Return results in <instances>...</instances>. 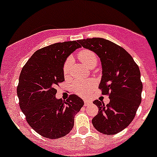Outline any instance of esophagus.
Segmentation results:
<instances>
[{
    "instance_id": "esophagus-1",
    "label": "esophagus",
    "mask_w": 157,
    "mask_h": 157,
    "mask_svg": "<svg viewBox=\"0 0 157 157\" xmlns=\"http://www.w3.org/2000/svg\"><path fill=\"white\" fill-rule=\"evenodd\" d=\"M90 104H91V101H84V105H85V106H88V105H90Z\"/></svg>"
}]
</instances>
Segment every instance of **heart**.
Wrapping results in <instances>:
<instances>
[{
  "instance_id": "heart-1",
  "label": "heart",
  "mask_w": 157,
  "mask_h": 157,
  "mask_svg": "<svg viewBox=\"0 0 157 157\" xmlns=\"http://www.w3.org/2000/svg\"><path fill=\"white\" fill-rule=\"evenodd\" d=\"M78 58L88 67L92 68L98 63V56L94 52L88 49H83L78 52ZM73 63L72 56H68L65 60L63 66V73L65 78L70 75V69ZM96 82L94 79L90 80H77L72 85V90L80 97H86L88 95L90 90L94 88Z\"/></svg>"
}]
</instances>
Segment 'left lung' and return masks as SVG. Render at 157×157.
Masks as SVG:
<instances>
[{
  "instance_id": "obj_1",
  "label": "left lung",
  "mask_w": 157,
  "mask_h": 157,
  "mask_svg": "<svg viewBox=\"0 0 157 157\" xmlns=\"http://www.w3.org/2000/svg\"><path fill=\"white\" fill-rule=\"evenodd\" d=\"M78 41L101 59L102 77L99 88L110 99L107 105L98 100L94 101L99 111L93 118V125L104 134H117L130 125L141 102L139 67L124 48L109 40L93 37Z\"/></svg>"
}]
</instances>
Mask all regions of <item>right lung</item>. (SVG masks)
<instances>
[{
	"label": "right lung",
	"mask_w": 157,
	"mask_h": 157,
	"mask_svg": "<svg viewBox=\"0 0 157 157\" xmlns=\"http://www.w3.org/2000/svg\"><path fill=\"white\" fill-rule=\"evenodd\" d=\"M78 42L55 43L36 51L19 75L20 109L29 125L44 138L56 139L68 134L74 127L75 116L84 105L75 94L65 101L56 98V86L64 81L63 63L71 53L81 48Z\"/></svg>",
	"instance_id": "add662e5"
}]
</instances>
